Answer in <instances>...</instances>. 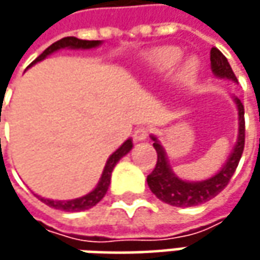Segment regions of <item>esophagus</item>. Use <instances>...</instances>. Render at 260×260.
Listing matches in <instances>:
<instances>
[{
    "label": "esophagus",
    "instance_id": "34e87169",
    "mask_svg": "<svg viewBox=\"0 0 260 260\" xmlns=\"http://www.w3.org/2000/svg\"><path fill=\"white\" fill-rule=\"evenodd\" d=\"M149 133H150V130L147 128V127H137L135 130V133H133V137H135V140H146L147 139V136H149Z\"/></svg>",
    "mask_w": 260,
    "mask_h": 260
}]
</instances>
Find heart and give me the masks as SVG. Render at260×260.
Returning a JSON list of instances; mask_svg holds the SVG:
<instances>
[{"label":"heart","mask_w":260,"mask_h":260,"mask_svg":"<svg viewBox=\"0 0 260 260\" xmlns=\"http://www.w3.org/2000/svg\"><path fill=\"white\" fill-rule=\"evenodd\" d=\"M179 59H181V50L176 47H160V49L153 50L150 55V62L156 71H159V72L171 71ZM192 69H194V65L188 63L182 71V76L188 78L192 74Z\"/></svg>","instance_id":"obj_1"}]
</instances>
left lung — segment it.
<instances>
[{
    "label": "left lung",
    "mask_w": 260,
    "mask_h": 260,
    "mask_svg": "<svg viewBox=\"0 0 260 260\" xmlns=\"http://www.w3.org/2000/svg\"><path fill=\"white\" fill-rule=\"evenodd\" d=\"M210 60L211 68L215 75L220 78H229L232 81H237L235 72L230 63L227 62L225 56L217 49L211 47L210 52ZM237 110H239V139L236 143L232 155L229 157L227 164L223 169L214 175L213 178L201 181V182H186L175 176L171 166L168 164L164 147L159 145L157 139L152 136L155 140L153 147L157 153L155 169L147 175V185L150 191L166 204L175 205V207H194L203 203L210 201L224 189L227 184L230 182L232 176L235 174L236 168L240 162V157L245 149V107L239 98H235Z\"/></svg>",
    "instance_id": "obj_1"
}]
</instances>
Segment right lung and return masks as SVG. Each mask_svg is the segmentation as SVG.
<instances>
[{"instance_id": "right-lung-1", "label": "right lung", "mask_w": 260, "mask_h": 260, "mask_svg": "<svg viewBox=\"0 0 260 260\" xmlns=\"http://www.w3.org/2000/svg\"><path fill=\"white\" fill-rule=\"evenodd\" d=\"M101 43L100 40H81V39H76V37H63L60 40L55 42L53 45H50L42 55L39 56L36 59L33 63L36 62H40L42 59H45L46 56L53 53L55 50H59V49H63V47H71V49H91V47H95ZM31 63V65H33ZM133 147V143L132 140H125L123 145L120 146L117 150H115L113 155L110 156V159L107 160V165L104 168V172H103V176L100 179V182L96 185L92 192L86 194L85 197H81V198H76V200H71V201H53V200H47V198H40L45 204H47L49 207H53V208H57V210H63V211H84V210H88L91 207L96 205L103 198H104L105 192L108 189V185H110V179H111V172L114 169L115 164L123 157L124 155H127Z\"/></svg>"}]
</instances>
